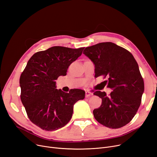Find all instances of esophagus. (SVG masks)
<instances>
[{"instance_id": "esophagus-1", "label": "esophagus", "mask_w": 157, "mask_h": 157, "mask_svg": "<svg viewBox=\"0 0 157 157\" xmlns=\"http://www.w3.org/2000/svg\"><path fill=\"white\" fill-rule=\"evenodd\" d=\"M93 95V94L91 92H90V91H86V93H85V96H86V98H88V97H90V96H92V95Z\"/></svg>"}]
</instances>
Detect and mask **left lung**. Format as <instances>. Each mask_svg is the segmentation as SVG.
<instances>
[{
  "mask_svg": "<svg viewBox=\"0 0 157 157\" xmlns=\"http://www.w3.org/2000/svg\"><path fill=\"white\" fill-rule=\"evenodd\" d=\"M83 54L95 65V77H108L105 81L112 92L94 93L102 99L94 116L100 124L110 128L126 125L137 113L144 90V80L132 53L112 42L86 47Z\"/></svg>",
  "mask_w": 157,
  "mask_h": 157,
  "instance_id": "1",
  "label": "left lung"
}]
</instances>
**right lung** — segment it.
<instances>
[{"instance_id":"1","label":"right lung","mask_w":157,"mask_h":157,"mask_svg":"<svg viewBox=\"0 0 157 157\" xmlns=\"http://www.w3.org/2000/svg\"><path fill=\"white\" fill-rule=\"evenodd\" d=\"M84 49L54 46L37 52L20 76L22 103L30 121L44 130L54 131L65 126L72 117L74 105L85 98L83 90L65 93L56 86V80L66 76L68 68Z\"/></svg>"}]
</instances>
